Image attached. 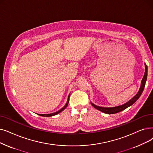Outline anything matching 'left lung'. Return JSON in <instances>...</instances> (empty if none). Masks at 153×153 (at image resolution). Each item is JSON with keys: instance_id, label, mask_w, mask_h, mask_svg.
I'll list each match as a JSON object with an SVG mask.
<instances>
[{"instance_id": "8db88e82", "label": "left lung", "mask_w": 153, "mask_h": 153, "mask_svg": "<svg viewBox=\"0 0 153 153\" xmlns=\"http://www.w3.org/2000/svg\"><path fill=\"white\" fill-rule=\"evenodd\" d=\"M145 65V72H144V75L143 76V78L141 81V86H140V88H139V90L138 91V92L137 94L132 97L131 100H129L128 102H126L125 104L121 105H118V106H116V107H112V108H104V107H100V106H98L95 105L94 104H93L92 102L91 104L94 107V108H96V109L102 112H104L105 114H116L117 113V112H121L123 110H124L125 109H126L127 108L129 107L131 105L133 104L137 99H139V97L141 96L142 92L144 90V86L146 84V82L147 80V76H148V65L144 64Z\"/></svg>"}]
</instances>
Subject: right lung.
Returning <instances> with one entry per match:
<instances>
[{
	"mask_svg": "<svg viewBox=\"0 0 153 153\" xmlns=\"http://www.w3.org/2000/svg\"><path fill=\"white\" fill-rule=\"evenodd\" d=\"M70 95H71V94H69V96H68V101H67V102H66L65 105L64 106V107H63L62 109H61L59 111H57V112H54V113H51V114H39V116H44V117H50V116H55V115H56V114H59V113H60L61 112H62L64 109H65L66 108V107H67V106H68V103H69V97H70Z\"/></svg>",
	"mask_w": 153,
	"mask_h": 153,
	"instance_id": "add662e5",
	"label": "right lung"
}]
</instances>
